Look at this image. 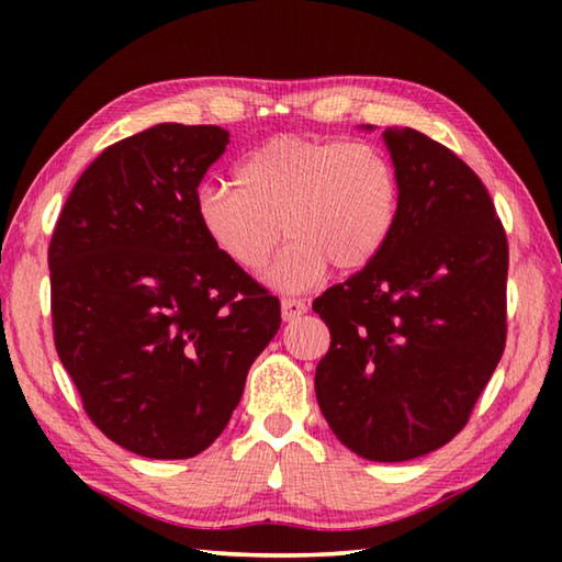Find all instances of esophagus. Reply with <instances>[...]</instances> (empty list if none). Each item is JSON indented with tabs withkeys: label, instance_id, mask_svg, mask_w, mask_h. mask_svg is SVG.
Here are the masks:
<instances>
[{
	"label": "esophagus",
	"instance_id": "34e87169",
	"mask_svg": "<svg viewBox=\"0 0 562 562\" xmlns=\"http://www.w3.org/2000/svg\"><path fill=\"white\" fill-rule=\"evenodd\" d=\"M304 312H307V304L302 300H294V297H282V319L284 322H292L302 317Z\"/></svg>",
	"mask_w": 562,
	"mask_h": 562
}]
</instances>
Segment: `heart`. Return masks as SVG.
Masks as SVG:
<instances>
[{
  "instance_id": "1",
  "label": "heart",
  "mask_w": 562,
  "mask_h": 562,
  "mask_svg": "<svg viewBox=\"0 0 562 562\" xmlns=\"http://www.w3.org/2000/svg\"><path fill=\"white\" fill-rule=\"evenodd\" d=\"M235 190L201 183L198 225L243 272L268 268L282 233L292 237L272 268L284 290L315 284L331 265L359 272L389 243L398 217V176L384 148L361 138L280 133L240 158Z\"/></svg>"
}]
</instances>
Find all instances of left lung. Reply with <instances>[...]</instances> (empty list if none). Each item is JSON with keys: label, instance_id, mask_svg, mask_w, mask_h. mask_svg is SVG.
Segmentation results:
<instances>
[{"label": "left lung", "instance_id": "obj_1", "mask_svg": "<svg viewBox=\"0 0 562 562\" xmlns=\"http://www.w3.org/2000/svg\"><path fill=\"white\" fill-rule=\"evenodd\" d=\"M398 217L382 255L312 302L329 327L315 392L337 439L396 463L441 449L506 349L508 240L486 186L414 128L386 131Z\"/></svg>", "mask_w": 562, "mask_h": 562}]
</instances>
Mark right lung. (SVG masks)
<instances>
[{"label": "right lung", "instance_id": "right-lung-1", "mask_svg": "<svg viewBox=\"0 0 562 562\" xmlns=\"http://www.w3.org/2000/svg\"><path fill=\"white\" fill-rule=\"evenodd\" d=\"M221 126L158 123L76 180L49 243L54 345L101 434L146 459H190L231 422L280 300L227 262L193 195Z\"/></svg>", "mask_w": 562, "mask_h": 562}]
</instances>
